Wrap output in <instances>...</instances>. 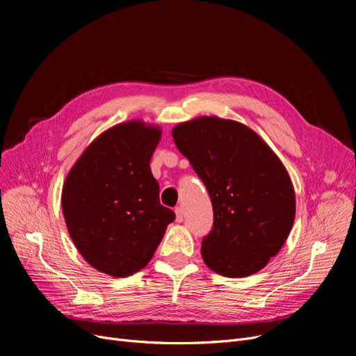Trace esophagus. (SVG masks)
Returning a JSON list of instances; mask_svg holds the SVG:
<instances>
[{
  "instance_id": "obj_1",
  "label": "esophagus",
  "mask_w": 356,
  "mask_h": 356,
  "mask_svg": "<svg viewBox=\"0 0 356 356\" xmlns=\"http://www.w3.org/2000/svg\"><path fill=\"white\" fill-rule=\"evenodd\" d=\"M175 212H176V220H177V222H183V218H184L183 208H181V207H177Z\"/></svg>"
}]
</instances>
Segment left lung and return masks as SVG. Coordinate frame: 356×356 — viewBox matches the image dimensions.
<instances>
[{
    "label": "left lung",
    "instance_id": "obj_1",
    "mask_svg": "<svg viewBox=\"0 0 356 356\" xmlns=\"http://www.w3.org/2000/svg\"><path fill=\"white\" fill-rule=\"evenodd\" d=\"M172 136L211 196L204 264L235 278L263 270L284 245L296 215L283 163L251 128L231 120L200 117L176 125Z\"/></svg>",
    "mask_w": 356,
    "mask_h": 356
}]
</instances>
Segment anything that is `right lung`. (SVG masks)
I'll return each instance as SVG.
<instances>
[{
  "instance_id": "right-lung-1",
  "label": "right lung",
  "mask_w": 356,
  "mask_h": 356,
  "mask_svg": "<svg viewBox=\"0 0 356 356\" xmlns=\"http://www.w3.org/2000/svg\"><path fill=\"white\" fill-rule=\"evenodd\" d=\"M161 129L128 121L93 140L69 172L62 209L74 247L88 263L127 277L153 258L175 212L160 204L149 160Z\"/></svg>"
}]
</instances>
